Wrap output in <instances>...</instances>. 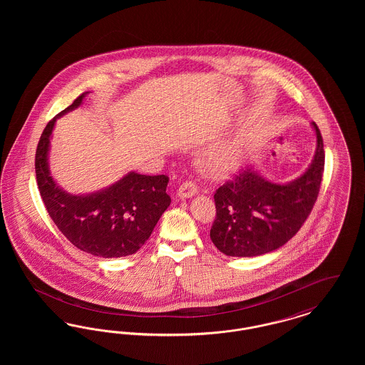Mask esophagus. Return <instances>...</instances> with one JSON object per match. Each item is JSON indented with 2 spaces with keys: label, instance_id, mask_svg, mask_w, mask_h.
Segmentation results:
<instances>
[{
  "label": "esophagus",
  "instance_id": "34e87169",
  "mask_svg": "<svg viewBox=\"0 0 365 365\" xmlns=\"http://www.w3.org/2000/svg\"><path fill=\"white\" fill-rule=\"evenodd\" d=\"M195 192H197V186H195L192 182H190V180L183 182V183L179 186V189H178V195H179L180 198H189V197H192Z\"/></svg>",
  "mask_w": 365,
  "mask_h": 365
}]
</instances>
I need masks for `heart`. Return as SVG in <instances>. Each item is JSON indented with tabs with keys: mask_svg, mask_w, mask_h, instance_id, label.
I'll use <instances>...</instances> for the list:
<instances>
[{
	"mask_svg": "<svg viewBox=\"0 0 365 365\" xmlns=\"http://www.w3.org/2000/svg\"><path fill=\"white\" fill-rule=\"evenodd\" d=\"M238 157L240 149L235 145H225L208 153L202 160V167L212 176H223L235 168Z\"/></svg>",
	"mask_w": 365,
	"mask_h": 365,
	"instance_id": "obj_1",
	"label": "heart"
}]
</instances>
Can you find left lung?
I'll use <instances>...</instances> for the list:
<instances>
[{
  "mask_svg": "<svg viewBox=\"0 0 365 365\" xmlns=\"http://www.w3.org/2000/svg\"><path fill=\"white\" fill-rule=\"evenodd\" d=\"M317 148L307 173L287 185L241 170L215 191L216 217L210 240L227 256L253 257L290 241L305 223L317 200L324 173V145L313 122Z\"/></svg>",
  "mask_w": 365,
  "mask_h": 365,
  "instance_id": "8db88e82",
  "label": "left lung"
}]
</instances>
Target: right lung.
I'll return each instance as SVG.
<instances>
[{
  "instance_id": "add662e5",
  "label": "right lung",
  "mask_w": 365,
  "mask_h": 365,
  "mask_svg": "<svg viewBox=\"0 0 365 365\" xmlns=\"http://www.w3.org/2000/svg\"><path fill=\"white\" fill-rule=\"evenodd\" d=\"M86 93L46 124L35 152L36 183L53 223L78 249L97 257L134 255L146 242L171 204L167 175L130 173L118 183L88 195L61 190L48 168V150L56 119L82 104Z\"/></svg>"
}]
</instances>
